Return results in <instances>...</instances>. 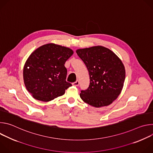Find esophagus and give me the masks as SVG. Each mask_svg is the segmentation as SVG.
Returning <instances> with one entry per match:
<instances>
[{
  "label": "esophagus",
  "mask_w": 153,
  "mask_h": 153,
  "mask_svg": "<svg viewBox=\"0 0 153 153\" xmlns=\"http://www.w3.org/2000/svg\"><path fill=\"white\" fill-rule=\"evenodd\" d=\"M73 85L74 86H79V80H76L75 82L73 83Z\"/></svg>",
  "instance_id": "1"
}]
</instances>
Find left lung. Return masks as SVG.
<instances>
[{
    "instance_id": "obj_1",
    "label": "left lung",
    "mask_w": 153,
    "mask_h": 153,
    "mask_svg": "<svg viewBox=\"0 0 153 153\" xmlns=\"http://www.w3.org/2000/svg\"><path fill=\"white\" fill-rule=\"evenodd\" d=\"M76 53L88 70V88L80 97L88 105L100 108L108 106L120 94L125 79V69L120 59L102 46L78 49Z\"/></svg>"
}]
</instances>
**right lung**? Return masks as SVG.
Returning a JSON list of instances; mask_svg holds the SVG:
<instances>
[{
  "mask_svg": "<svg viewBox=\"0 0 153 153\" xmlns=\"http://www.w3.org/2000/svg\"><path fill=\"white\" fill-rule=\"evenodd\" d=\"M73 51L55 43H47L35 50L24 67L23 77L28 91L36 100L49 102L65 94L71 86L66 81L65 63Z\"/></svg>",
  "mask_w": 153,
  "mask_h": 153,
  "instance_id": "obj_1",
  "label": "right lung"
}]
</instances>
